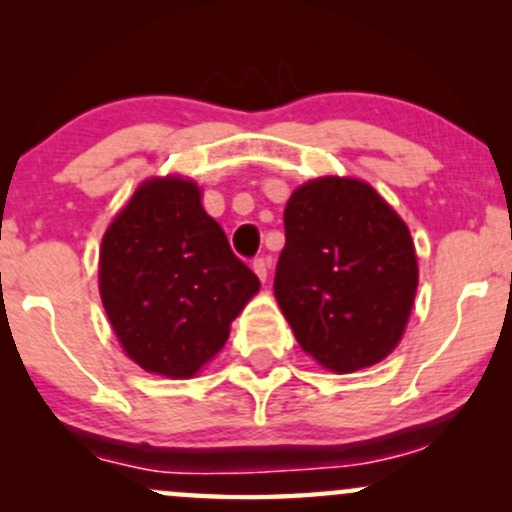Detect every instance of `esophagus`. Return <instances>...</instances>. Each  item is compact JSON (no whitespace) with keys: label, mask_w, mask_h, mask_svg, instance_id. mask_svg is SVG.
<instances>
[{"label":"esophagus","mask_w":512,"mask_h":512,"mask_svg":"<svg viewBox=\"0 0 512 512\" xmlns=\"http://www.w3.org/2000/svg\"><path fill=\"white\" fill-rule=\"evenodd\" d=\"M252 269H255V274L260 276V281H267L269 269H267V260H264V257H255V260H252Z\"/></svg>","instance_id":"esophagus-1"}]
</instances>
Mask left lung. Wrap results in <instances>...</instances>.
<instances>
[{
  "label": "left lung",
  "mask_w": 512,
  "mask_h": 512,
  "mask_svg": "<svg viewBox=\"0 0 512 512\" xmlns=\"http://www.w3.org/2000/svg\"><path fill=\"white\" fill-rule=\"evenodd\" d=\"M284 228L274 293L301 349L334 373L383 361L419 284L407 223L368 182L320 178L293 192Z\"/></svg>",
  "instance_id": "8db88e82"
}]
</instances>
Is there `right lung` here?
Segmentation results:
<instances>
[{
  "instance_id": "add662e5",
  "label": "right lung",
  "mask_w": 512,
  "mask_h": 512,
  "mask_svg": "<svg viewBox=\"0 0 512 512\" xmlns=\"http://www.w3.org/2000/svg\"><path fill=\"white\" fill-rule=\"evenodd\" d=\"M195 182L146 180L105 231L101 298L122 349L149 373L190 378L260 289Z\"/></svg>"
}]
</instances>
